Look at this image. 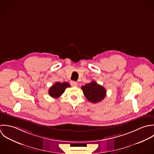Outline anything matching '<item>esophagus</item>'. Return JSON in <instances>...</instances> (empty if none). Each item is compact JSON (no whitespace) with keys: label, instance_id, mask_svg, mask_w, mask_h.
Segmentation results:
<instances>
[{"label":"esophagus","instance_id":"34e87169","mask_svg":"<svg viewBox=\"0 0 154 154\" xmlns=\"http://www.w3.org/2000/svg\"><path fill=\"white\" fill-rule=\"evenodd\" d=\"M70 84H71V85L72 86H74V87L77 86V83L76 82H74V81H71V82H70Z\"/></svg>","mask_w":154,"mask_h":154}]
</instances>
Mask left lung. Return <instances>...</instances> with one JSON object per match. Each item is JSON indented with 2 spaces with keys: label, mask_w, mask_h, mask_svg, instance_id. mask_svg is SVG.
I'll use <instances>...</instances> for the list:
<instances>
[{
  "label": "left lung",
  "mask_w": 154,
  "mask_h": 154,
  "mask_svg": "<svg viewBox=\"0 0 154 154\" xmlns=\"http://www.w3.org/2000/svg\"><path fill=\"white\" fill-rule=\"evenodd\" d=\"M82 89L87 99L94 103L100 102L106 96V89L94 81L82 86Z\"/></svg>",
  "instance_id": "left-lung-1"
}]
</instances>
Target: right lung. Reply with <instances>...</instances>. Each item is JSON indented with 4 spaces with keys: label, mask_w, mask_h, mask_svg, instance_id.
Returning a JSON list of instances; mask_svg holds the SVG:
<instances>
[{
    "label": "right lung",
    "mask_w": 154,
    "mask_h": 154,
    "mask_svg": "<svg viewBox=\"0 0 154 154\" xmlns=\"http://www.w3.org/2000/svg\"><path fill=\"white\" fill-rule=\"evenodd\" d=\"M69 87H70V85L67 82H56L50 88L49 94L51 97L58 98L64 92L65 89Z\"/></svg>",
    "instance_id": "add662e5"
}]
</instances>
